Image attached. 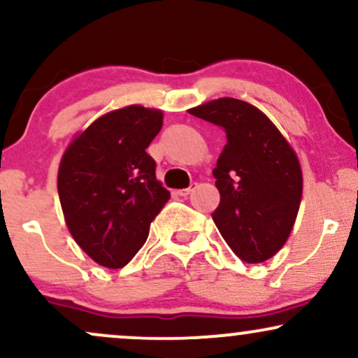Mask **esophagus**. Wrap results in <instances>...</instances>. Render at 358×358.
I'll return each mask as SVG.
<instances>
[{
  "instance_id": "obj_1",
  "label": "esophagus",
  "mask_w": 358,
  "mask_h": 358,
  "mask_svg": "<svg viewBox=\"0 0 358 358\" xmlns=\"http://www.w3.org/2000/svg\"><path fill=\"white\" fill-rule=\"evenodd\" d=\"M195 188H196V183H192L188 188H182V190H178L176 193H178L180 196H188L193 190H195Z\"/></svg>"
}]
</instances>
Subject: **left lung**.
Listing matches in <instances>:
<instances>
[{
	"instance_id": "obj_1",
	"label": "left lung",
	"mask_w": 358,
	"mask_h": 358,
	"mask_svg": "<svg viewBox=\"0 0 358 358\" xmlns=\"http://www.w3.org/2000/svg\"><path fill=\"white\" fill-rule=\"evenodd\" d=\"M225 133L213 168L220 203L212 213L229 248L249 264L268 261L293 231L303 195L296 151L249 102L220 97L188 109Z\"/></svg>"
}]
</instances>
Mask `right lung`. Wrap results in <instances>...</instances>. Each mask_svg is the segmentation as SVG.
<instances>
[{"label":"right lung","instance_id":"right-lung-1","mask_svg":"<svg viewBox=\"0 0 358 358\" xmlns=\"http://www.w3.org/2000/svg\"><path fill=\"white\" fill-rule=\"evenodd\" d=\"M163 110L126 106L97 117L64 151L57 188L73 241L97 264L124 268L170 200L146 153Z\"/></svg>","mask_w":358,"mask_h":358}]
</instances>
